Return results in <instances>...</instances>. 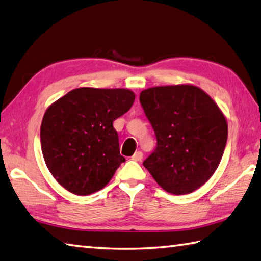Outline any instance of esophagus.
<instances>
[{"mask_svg":"<svg viewBox=\"0 0 261 261\" xmlns=\"http://www.w3.org/2000/svg\"><path fill=\"white\" fill-rule=\"evenodd\" d=\"M132 159L134 161H141L142 159H143V153H142L141 151H137L134 153V155L132 156Z\"/></svg>","mask_w":261,"mask_h":261,"instance_id":"34e87169","label":"esophagus"}]
</instances>
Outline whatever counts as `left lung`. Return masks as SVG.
<instances>
[{"instance_id":"1","label":"left lung","mask_w":261,"mask_h":261,"mask_svg":"<svg viewBox=\"0 0 261 261\" xmlns=\"http://www.w3.org/2000/svg\"><path fill=\"white\" fill-rule=\"evenodd\" d=\"M140 102L156 139L143 166L171 194L198 190L217 169L227 142V122L218 106L193 85L147 88Z\"/></svg>"}]
</instances>
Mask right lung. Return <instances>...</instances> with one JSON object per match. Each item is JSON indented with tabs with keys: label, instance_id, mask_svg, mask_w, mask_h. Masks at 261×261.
Returning <instances> with one entry per match:
<instances>
[{
	"label": "right lung",
	"instance_id": "1",
	"mask_svg": "<svg viewBox=\"0 0 261 261\" xmlns=\"http://www.w3.org/2000/svg\"><path fill=\"white\" fill-rule=\"evenodd\" d=\"M134 100V93L125 88L81 87L48 107L41 125V146L59 184L76 195H88L109 183L126 161L114 121Z\"/></svg>",
	"mask_w": 261,
	"mask_h": 261
}]
</instances>
